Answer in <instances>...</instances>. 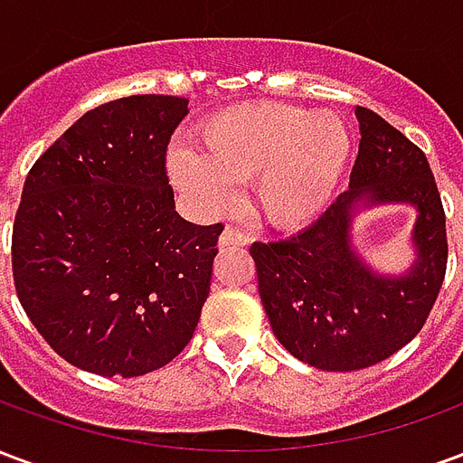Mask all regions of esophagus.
Instances as JSON below:
<instances>
[{"mask_svg": "<svg viewBox=\"0 0 463 463\" xmlns=\"http://www.w3.org/2000/svg\"><path fill=\"white\" fill-rule=\"evenodd\" d=\"M248 232L242 228H235V225H228L225 231L221 232V248H238V245H248Z\"/></svg>", "mask_w": 463, "mask_h": 463, "instance_id": "esophagus-1", "label": "esophagus"}]
</instances>
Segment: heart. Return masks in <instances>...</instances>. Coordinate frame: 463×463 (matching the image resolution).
<instances>
[{
  "label": "heart",
  "instance_id": "b5f03b06",
  "mask_svg": "<svg viewBox=\"0 0 463 463\" xmlns=\"http://www.w3.org/2000/svg\"><path fill=\"white\" fill-rule=\"evenodd\" d=\"M349 158L340 116L275 101L242 104L211 116L195 133V153L175 151L168 171L203 208L232 201L231 183H252V205L278 228L317 218Z\"/></svg>",
  "mask_w": 463,
  "mask_h": 463
}]
</instances>
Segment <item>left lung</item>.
Instances as JSON below:
<instances>
[{
    "label": "left lung",
    "instance_id": "left-lung-1",
    "mask_svg": "<svg viewBox=\"0 0 463 463\" xmlns=\"http://www.w3.org/2000/svg\"><path fill=\"white\" fill-rule=\"evenodd\" d=\"M354 116L359 151L347 191L298 235L250 245L275 337L325 372L372 367L414 340L447 272V218L427 156L374 111L357 106ZM387 202L418 211L415 262L402 276L372 271L351 245L354 215Z\"/></svg>",
    "mask_w": 463,
    "mask_h": 463
}]
</instances>
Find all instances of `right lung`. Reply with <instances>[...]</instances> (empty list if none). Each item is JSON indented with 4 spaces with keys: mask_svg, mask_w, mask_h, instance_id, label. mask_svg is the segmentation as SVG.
<instances>
[{
    "mask_svg": "<svg viewBox=\"0 0 463 463\" xmlns=\"http://www.w3.org/2000/svg\"><path fill=\"white\" fill-rule=\"evenodd\" d=\"M188 99L126 96L61 133L32 165L12 231L14 288L59 357L141 377L191 342L221 222L175 213L165 151Z\"/></svg>",
    "mask_w": 463,
    "mask_h": 463,
    "instance_id": "add662e5",
    "label": "right lung"
}]
</instances>
